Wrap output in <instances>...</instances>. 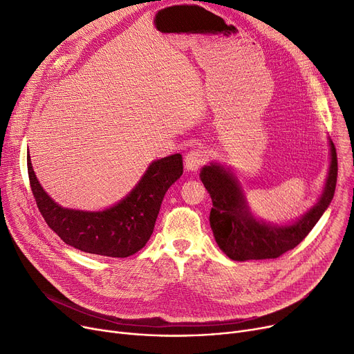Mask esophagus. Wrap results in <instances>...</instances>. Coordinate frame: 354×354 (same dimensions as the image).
I'll list each match as a JSON object with an SVG mask.
<instances>
[{
	"label": "esophagus",
	"mask_w": 354,
	"mask_h": 354,
	"mask_svg": "<svg viewBox=\"0 0 354 354\" xmlns=\"http://www.w3.org/2000/svg\"><path fill=\"white\" fill-rule=\"evenodd\" d=\"M207 159L208 155L205 151H202V149H194V151H189L187 156H185V169L195 172L198 171L199 166L207 162Z\"/></svg>",
	"instance_id": "1"
}]
</instances>
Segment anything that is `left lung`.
Listing matches in <instances>:
<instances>
[{"label":"left lung","mask_w":354,"mask_h":354,"mask_svg":"<svg viewBox=\"0 0 354 354\" xmlns=\"http://www.w3.org/2000/svg\"><path fill=\"white\" fill-rule=\"evenodd\" d=\"M330 167L323 194L315 205L290 225L258 221L248 209L243 189L231 171L211 163L199 174L212 199L209 224L216 244L234 261L278 258L295 248L322 218L336 191L337 153L330 140Z\"/></svg>","instance_id":"1"}]
</instances>
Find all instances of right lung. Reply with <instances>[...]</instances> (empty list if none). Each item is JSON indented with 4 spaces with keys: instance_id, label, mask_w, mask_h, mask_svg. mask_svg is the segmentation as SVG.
I'll return each mask as SVG.
<instances>
[{
    "instance_id": "right-lung-1",
    "label": "right lung",
    "mask_w": 354,
    "mask_h": 354,
    "mask_svg": "<svg viewBox=\"0 0 354 354\" xmlns=\"http://www.w3.org/2000/svg\"><path fill=\"white\" fill-rule=\"evenodd\" d=\"M30 187L47 225L67 245L83 252L124 258L142 250L151 238L166 191L182 172V155L175 153L149 165L147 171L119 203L104 211L68 209L55 203L37 179L27 156Z\"/></svg>"
}]
</instances>
